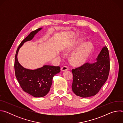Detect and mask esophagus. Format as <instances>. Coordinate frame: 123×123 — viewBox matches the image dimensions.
I'll list each match as a JSON object with an SVG mask.
<instances>
[{
  "mask_svg": "<svg viewBox=\"0 0 123 123\" xmlns=\"http://www.w3.org/2000/svg\"><path fill=\"white\" fill-rule=\"evenodd\" d=\"M68 67H67V66H64V67H63L61 68V71L62 72H65V71H67V70H68Z\"/></svg>",
  "mask_w": 123,
  "mask_h": 123,
  "instance_id": "1",
  "label": "esophagus"
}]
</instances>
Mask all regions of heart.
Wrapping results in <instances>:
<instances>
[{
  "instance_id": "b5f03b06",
  "label": "heart",
  "mask_w": 123,
  "mask_h": 123,
  "mask_svg": "<svg viewBox=\"0 0 123 123\" xmlns=\"http://www.w3.org/2000/svg\"><path fill=\"white\" fill-rule=\"evenodd\" d=\"M83 41H80L82 43ZM93 51L92 45L89 42L82 44L71 55L70 60L74 66H81L85 63L92 55Z\"/></svg>"
}]
</instances>
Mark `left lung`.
<instances>
[{
  "label": "left lung",
  "mask_w": 123,
  "mask_h": 123,
  "mask_svg": "<svg viewBox=\"0 0 123 123\" xmlns=\"http://www.w3.org/2000/svg\"><path fill=\"white\" fill-rule=\"evenodd\" d=\"M110 68V55L104 47L94 63H87L72 69L73 92L77 96L86 98L95 95L107 80Z\"/></svg>",
  "instance_id": "obj_1"
}]
</instances>
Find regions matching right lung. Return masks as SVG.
I'll use <instances>...</instances> for the list:
<instances>
[{
	"instance_id": "right-lung-1",
	"label": "right lung",
	"mask_w": 123,
	"mask_h": 123,
	"mask_svg": "<svg viewBox=\"0 0 123 123\" xmlns=\"http://www.w3.org/2000/svg\"><path fill=\"white\" fill-rule=\"evenodd\" d=\"M42 28L31 31L20 43L17 49L14 62L16 77L22 90L34 97H42L46 95L50 90L54 76L60 73V67L45 65L34 69L25 68L19 63L17 55L24 43L31 40L35 35Z\"/></svg>"
}]
</instances>
